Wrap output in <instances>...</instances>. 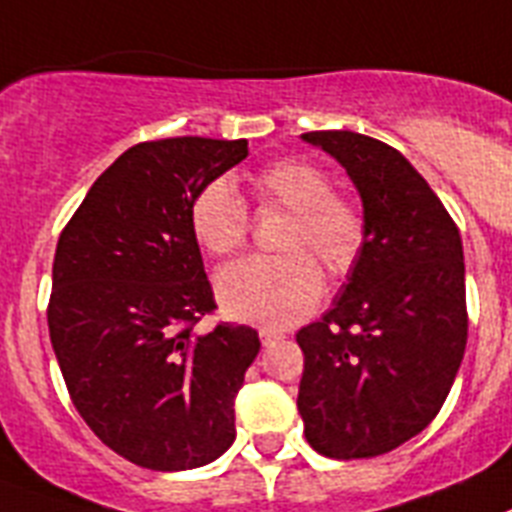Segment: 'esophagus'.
Returning <instances> with one entry per match:
<instances>
[{
  "label": "esophagus",
  "mask_w": 512,
  "mask_h": 512,
  "mask_svg": "<svg viewBox=\"0 0 512 512\" xmlns=\"http://www.w3.org/2000/svg\"><path fill=\"white\" fill-rule=\"evenodd\" d=\"M259 337H261V345H274V342L285 340V332H280V329L264 327V329H261V332H259Z\"/></svg>",
  "instance_id": "obj_1"
}]
</instances>
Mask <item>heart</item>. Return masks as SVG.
I'll list each match as a JSON object with an SVG mask.
<instances>
[{
    "label": "heart",
    "mask_w": 512,
    "mask_h": 512,
    "mask_svg": "<svg viewBox=\"0 0 512 512\" xmlns=\"http://www.w3.org/2000/svg\"><path fill=\"white\" fill-rule=\"evenodd\" d=\"M259 209H287L282 256L238 261L219 274L217 295L227 316L264 327H290L306 319L324 295V272L345 277L366 246V211L356 198L332 190L324 167L303 156H280L251 175ZM190 232L209 256L225 259L246 246L251 219L246 201L225 177L196 190L188 206Z\"/></svg>",
    "instance_id": "obj_1"
}]
</instances>
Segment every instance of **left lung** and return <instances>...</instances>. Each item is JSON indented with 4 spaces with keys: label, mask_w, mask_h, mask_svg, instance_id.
I'll use <instances>...</instances> for the list:
<instances>
[{
    "label": "left lung",
    "mask_w": 512,
    "mask_h": 512,
    "mask_svg": "<svg viewBox=\"0 0 512 512\" xmlns=\"http://www.w3.org/2000/svg\"><path fill=\"white\" fill-rule=\"evenodd\" d=\"M303 138L348 170L369 227L335 306L295 335L303 434L327 458H377L424 432L453 387L468 337L463 243L398 149L350 130Z\"/></svg>",
    "instance_id": "left-lung-1"
}]
</instances>
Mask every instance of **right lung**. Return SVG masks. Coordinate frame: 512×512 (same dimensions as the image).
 Listing matches in <instances>:
<instances>
[{"label": "right lung", "instance_id": "obj_1", "mask_svg": "<svg viewBox=\"0 0 512 512\" xmlns=\"http://www.w3.org/2000/svg\"><path fill=\"white\" fill-rule=\"evenodd\" d=\"M248 156L201 135L135 143L101 172L59 235L49 337L91 432L151 471L206 466L235 439V395L259 332L219 322L188 206Z\"/></svg>", "mask_w": 512, "mask_h": 512}]
</instances>
